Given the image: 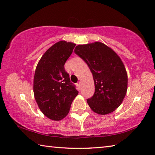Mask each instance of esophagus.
Returning <instances> with one entry per match:
<instances>
[{
	"label": "esophagus",
	"mask_w": 155,
	"mask_h": 155,
	"mask_svg": "<svg viewBox=\"0 0 155 155\" xmlns=\"http://www.w3.org/2000/svg\"><path fill=\"white\" fill-rule=\"evenodd\" d=\"M81 81H79V82L77 84V85L79 87H81Z\"/></svg>",
	"instance_id": "34e87169"
}]
</instances>
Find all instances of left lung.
Masks as SVG:
<instances>
[{
  "mask_svg": "<svg viewBox=\"0 0 155 155\" xmlns=\"http://www.w3.org/2000/svg\"><path fill=\"white\" fill-rule=\"evenodd\" d=\"M75 53L88 65L95 92L87 100L93 111L107 115L120 106L127 90V74L117 54L106 45L94 42L75 46Z\"/></svg>",
  "mask_w": 155,
  "mask_h": 155,
  "instance_id": "left-lung-1",
  "label": "left lung"
}]
</instances>
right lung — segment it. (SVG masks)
<instances>
[{"label": "right lung", "mask_w": 155, "mask_h": 155, "mask_svg": "<svg viewBox=\"0 0 155 155\" xmlns=\"http://www.w3.org/2000/svg\"><path fill=\"white\" fill-rule=\"evenodd\" d=\"M75 46L65 40L55 43L42 55L35 71V100L42 113L52 120L65 117L78 94L64 68Z\"/></svg>", "instance_id": "add662e5"}]
</instances>
